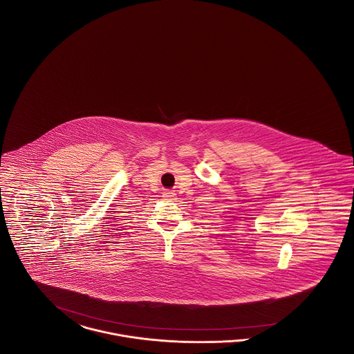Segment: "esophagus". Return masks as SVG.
I'll use <instances>...</instances> for the list:
<instances>
[{"instance_id":"obj_1","label":"esophagus","mask_w":354,"mask_h":354,"mask_svg":"<svg viewBox=\"0 0 354 354\" xmlns=\"http://www.w3.org/2000/svg\"><path fill=\"white\" fill-rule=\"evenodd\" d=\"M165 200H174V197H176V194L173 193V192H170V190H167V192H164V196H162Z\"/></svg>"}]
</instances>
